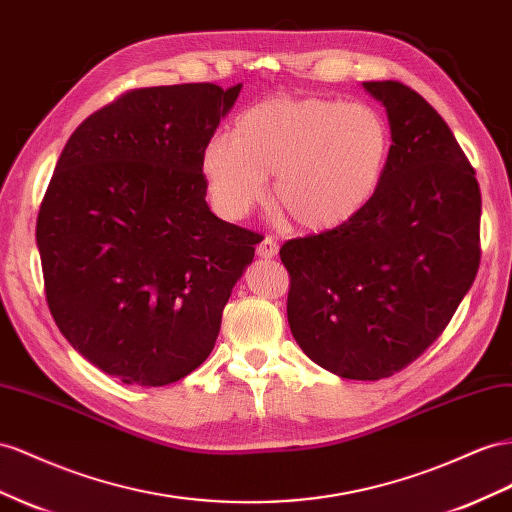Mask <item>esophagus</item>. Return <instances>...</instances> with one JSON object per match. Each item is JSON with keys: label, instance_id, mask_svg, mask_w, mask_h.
I'll return each instance as SVG.
<instances>
[{"label": "esophagus", "instance_id": "obj_1", "mask_svg": "<svg viewBox=\"0 0 512 512\" xmlns=\"http://www.w3.org/2000/svg\"><path fill=\"white\" fill-rule=\"evenodd\" d=\"M256 254L260 258H273L275 254H278V241H275L273 237H265L256 245Z\"/></svg>", "mask_w": 512, "mask_h": 512}]
</instances>
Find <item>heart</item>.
<instances>
[{"mask_svg":"<svg viewBox=\"0 0 512 512\" xmlns=\"http://www.w3.org/2000/svg\"><path fill=\"white\" fill-rule=\"evenodd\" d=\"M394 150L390 120L368 103L331 96H269L247 107L232 135L202 148L217 211L237 219L262 200L310 232L340 228L377 198Z\"/></svg>","mask_w":512,"mask_h":512,"instance_id":"heart-1","label":"heart"}]
</instances>
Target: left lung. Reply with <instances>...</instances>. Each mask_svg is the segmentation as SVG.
<instances>
[{
  "label": "left lung",
  "instance_id": "obj_1",
  "mask_svg": "<svg viewBox=\"0 0 512 512\" xmlns=\"http://www.w3.org/2000/svg\"><path fill=\"white\" fill-rule=\"evenodd\" d=\"M394 133L385 181L340 228L290 239L288 325L344 379L392 377L431 347L480 265V187L448 124L400 81H364Z\"/></svg>",
  "mask_w": 512,
  "mask_h": 512
}]
</instances>
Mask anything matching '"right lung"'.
Instances as JSON below:
<instances>
[{"label": "right lung", "mask_w": 512, "mask_h": 512, "mask_svg": "<svg viewBox=\"0 0 512 512\" xmlns=\"http://www.w3.org/2000/svg\"><path fill=\"white\" fill-rule=\"evenodd\" d=\"M241 84L135 88L68 137L36 243L55 325L129 385H168L215 347L258 232L206 204L202 148Z\"/></svg>", "instance_id": "1"}]
</instances>
